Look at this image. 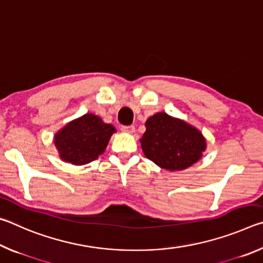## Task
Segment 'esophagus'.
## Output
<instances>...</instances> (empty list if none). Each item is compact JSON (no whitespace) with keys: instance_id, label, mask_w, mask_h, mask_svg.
I'll use <instances>...</instances> for the list:
<instances>
[{"instance_id":"34e87169","label":"esophagus","mask_w":263,"mask_h":263,"mask_svg":"<svg viewBox=\"0 0 263 263\" xmlns=\"http://www.w3.org/2000/svg\"><path fill=\"white\" fill-rule=\"evenodd\" d=\"M122 131L127 132V133H133L135 132V126L128 125V126H122Z\"/></svg>"}]
</instances>
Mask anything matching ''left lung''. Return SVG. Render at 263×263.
I'll return each instance as SVG.
<instances>
[{"mask_svg": "<svg viewBox=\"0 0 263 263\" xmlns=\"http://www.w3.org/2000/svg\"><path fill=\"white\" fill-rule=\"evenodd\" d=\"M140 139L145 157L168 171H182L202 158L206 148L202 132L179 118L158 112L145 123Z\"/></svg>", "mask_w": 263, "mask_h": 263, "instance_id": "obj_1", "label": "left lung"}]
</instances>
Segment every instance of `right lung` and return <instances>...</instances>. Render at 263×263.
<instances>
[{
	"instance_id": "1",
	"label": "right lung",
	"mask_w": 263,
	"mask_h": 263,
	"mask_svg": "<svg viewBox=\"0 0 263 263\" xmlns=\"http://www.w3.org/2000/svg\"><path fill=\"white\" fill-rule=\"evenodd\" d=\"M116 128L99 116L86 114L69 122L54 136V145L65 162L77 166L94 161L104 152Z\"/></svg>"
}]
</instances>
